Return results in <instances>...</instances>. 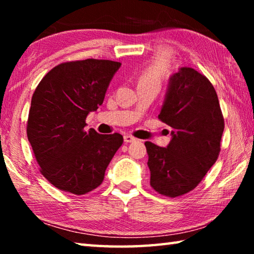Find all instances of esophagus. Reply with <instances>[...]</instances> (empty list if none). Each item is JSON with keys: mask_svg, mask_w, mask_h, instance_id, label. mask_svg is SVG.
Returning a JSON list of instances; mask_svg holds the SVG:
<instances>
[{"mask_svg": "<svg viewBox=\"0 0 254 254\" xmlns=\"http://www.w3.org/2000/svg\"><path fill=\"white\" fill-rule=\"evenodd\" d=\"M124 142L126 143H130V142H133V141H135V137H133L132 135H124Z\"/></svg>", "mask_w": 254, "mask_h": 254, "instance_id": "34e87169", "label": "esophagus"}]
</instances>
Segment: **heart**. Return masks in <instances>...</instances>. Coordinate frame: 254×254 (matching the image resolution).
<instances>
[{
    "instance_id": "b5f03b06",
    "label": "heart",
    "mask_w": 254,
    "mask_h": 254,
    "mask_svg": "<svg viewBox=\"0 0 254 254\" xmlns=\"http://www.w3.org/2000/svg\"><path fill=\"white\" fill-rule=\"evenodd\" d=\"M167 70V63L163 59H156L150 65L143 75L141 76L140 81L143 83H151L156 85H160V81L162 79L163 75Z\"/></svg>"
}]
</instances>
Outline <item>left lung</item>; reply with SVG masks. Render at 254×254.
<instances>
[{
  "label": "left lung",
  "mask_w": 254,
  "mask_h": 254,
  "mask_svg": "<svg viewBox=\"0 0 254 254\" xmlns=\"http://www.w3.org/2000/svg\"><path fill=\"white\" fill-rule=\"evenodd\" d=\"M159 119L171 127V139L166 148L144 143L150 185L177 197L192 190L217 160L224 119L213 85L190 67L169 77Z\"/></svg>",
  "instance_id": "1"
}]
</instances>
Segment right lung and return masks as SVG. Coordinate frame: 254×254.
<instances>
[{
	"mask_svg": "<svg viewBox=\"0 0 254 254\" xmlns=\"http://www.w3.org/2000/svg\"><path fill=\"white\" fill-rule=\"evenodd\" d=\"M121 64L85 59L60 64L38 85L27 134L41 174L60 190L84 195L100 186L123 143L119 133L85 131V120L103 104Z\"/></svg>",
	"mask_w": 254,
	"mask_h": 254,
	"instance_id": "1",
	"label": "right lung"
}]
</instances>
